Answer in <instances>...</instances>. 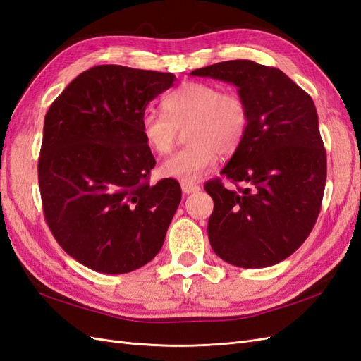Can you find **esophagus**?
<instances>
[{
    "mask_svg": "<svg viewBox=\"0 0 361 361\" xmlns=\"http://www.w3.org/2000/svg\"><path fill=\"white\" fill-rule=\"evenodd\" d=\"M180 187H182V191H183L185 194H192V192L200 191L199 185H195V183H192V182H182Z\"/></svg>",
    "mask_w": 361,
    "mask_h": 361,
    "instance_id": "1",
    "label": "esophagus"
}]
</instances>
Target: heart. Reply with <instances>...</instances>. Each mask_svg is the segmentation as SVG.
<instances>
[{"label": "heart", "mask_w": 361, "mask_h": 361, "mask_svg": "<svg viewBox=\"0 0 361 361\" xmlns=\"http://www.w3.org/2000/svg\"><path fill=\"white\" fill-rule=\"evenodd\" d=\"M166 114L146 111L141 116V135L158 155H167L176 145L178 129L187 128L190 146L161 164V174L192 182L209 171L218 154L232 155L241 146L248 128V108L235 92H221L216 85L187 81L164 97Z\"/></svg>", "instance_id": "b5f03b06"}]
</instances>
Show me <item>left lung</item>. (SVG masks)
Here are the masks:
<instances>
[{
  "instance_id": "obj_1",
  "label": "left lung",
  "mask_w": 361,
  "mask_h": 361,
  "mask_svg": "<svg viewBox=\"0 0 361 361\" xmlns=\"http://www.w3.org/2000/svg\"><path fill=\"white\" fill-rule=\"evenodd\" d=\"M235 84L248 108L241 146L204 183L214 200L207 236L215 255L239 268H265L307 239L321 211L326 155L312 97L277 68L231 60L195 69Z\"/></svg>"
}]
</instances>
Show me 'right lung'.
<instances>
[{"label":"right lung","mask_w":361,"mask_h":361,"mask_svg":"<svg viewBox=\"0 0 361 361\" xmlns=\"http://www.w3.org/2000/svg\"><path fill=\"white\" fill-rule=\"evenodd\" d=\"M174 80L102 64L49 106L39 157L43 214L60 247L87 268L125 274L159 253L182 191L171 178L149 183L157 161L141 116Z\"/></svg>","instance_id":"add662e5"}]
</instances>
